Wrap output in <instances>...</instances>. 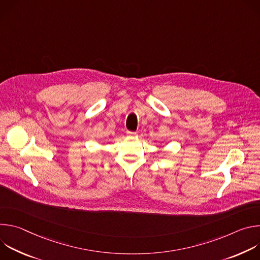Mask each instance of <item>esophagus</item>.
<instances>
[{"label":"esophagus","instance_id":"34e87169","mask_svg":"<svg viewBox=\"0 0 260 260\" xmlns=\"http://www.w3.org/2000/svg\"><path fill=\"white\" fill-rule=\"evenodd\" d=\"M126 135L128 137H136L137 136V133L136 132H126Z\"/></svg>","mask_w":260,"mask_h":260}]
</instances>
